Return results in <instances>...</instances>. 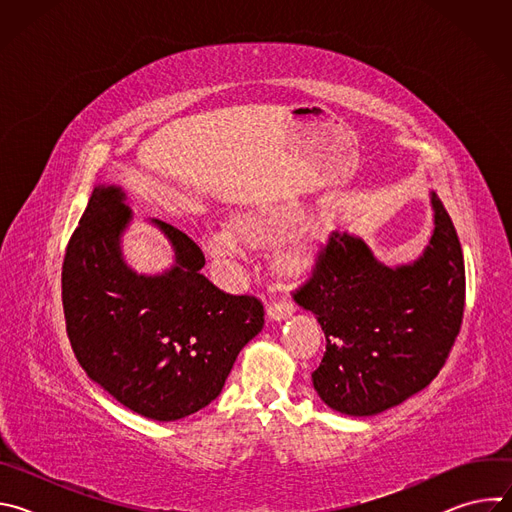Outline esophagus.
Instances as JSON below:
<instances>
[{"label": "esophagus", "instance_id": "obj_1", "mask_svg": "<svg viewBox=\"0 0 512 512\" xmlns=\"http://www.w3.org/2000/svg\"><path fill=\"white\" fill-rule=\"evenodd\" d=\"M291 314H294V306L287 304V302H281V304H273L267 308V318L271 322H283L287 318H291Z\"/></svg>", "mask_w": 512, "mask_h": 512}]
</instances>
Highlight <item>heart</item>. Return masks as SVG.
<instances>
[{
  "instance_id": "b5f03b06",
  "label": "heart",
  "mask_w": 512,
  "mask_h": 512,
  "mask_svg": "<svg viewBox=\"0 0 512 512\" xmlns=\"http://www.w3.org/2000/svg\"><path fill=\"white\" fill-rule=\"evenodd\" d=\"M300 221V210L285 204H263L235 210L229 216V229H216L202 237V249L218 261H229L247 247H265L285 235ZM328 241V231L320 221L302 223L277 251L275 267L281 277L300 281L312 273Z\"/></svg>"
}]
</instances>
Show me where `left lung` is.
<instances>
[{
    "mask_svg": "<svg viewBox=\"0 0 512 512\" xmlns=\"http://www.w3.org/2000/svg\"><path fill=\"white\" fill-rule=\"evenodd\" d=\"M429 204L433 227L419 257L387 265L362 237L334 231L314 277L296 294L326 336L314 389L342 415L371 417L425 389L460 332L462 247L435 192Z\"/></svg>",
    "mask_w": 512,
    "mask_h": 512,
    "instance_id": "8db88e82",
    "label": "left lung"
}]
</instances>
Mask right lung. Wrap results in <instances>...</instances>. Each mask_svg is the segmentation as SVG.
Here are the masks:
<instances>
[{"label": "right lung", "mask_w": 512, "mask_h": 512, "mask_svg": "<svg viewBox=\"0 0 512 512\" xmlns=\"http://www.w3.org/2000/svg\"><path fill=\"white\" fill-rule=\"evenodd\" d=\"M133 223L127 192L95 186L62 265V306L72 350L87 377L133 413L188 417L223 391L233 364L263 328V306L229 296L200 269V247L152 218L174 251L160 273H137L123 257Z\"/></svg>", "instance_id": "right-lung-1"}]
</instances>
